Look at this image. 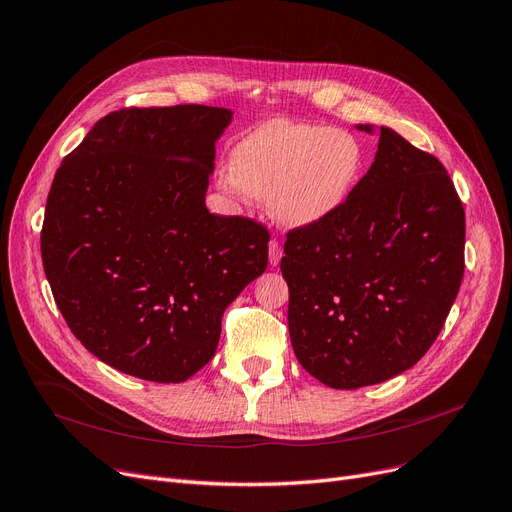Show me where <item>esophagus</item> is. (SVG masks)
Instances as JSON below:
<instances>
[{
  "label": "esophagus",
  "instance_id": "esophagus-1",
  "mask_svg": "<svg viewBox=\"0 0 512 512\" xmlns=\"http://www.w3.org/2000/svg\"><path fill=\"white\" fill-rule=\"evenodd\" d=\"M283 256V250H281V243L277 239H271L269 241V262L273 264V267H277L279 260Z\"/></svg>",
  "mask_w": 512,
  "mask_h": 512
}]
</instances>
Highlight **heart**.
Masks as SVG:
<instances>
[{"instance_id":"obj_1","label":"heart","mask_w":512,"mask_h":512,"mask_svg":"<svg viewBox=\"0 0 512 512\" xmlns=\"http://www.w3.org/2000/svg\"><path fill=\"white\" fill-rule=\"evenodd\" d=\"M365 168L359 138L342 128L273 119L245 134L231 151V191L267 199L285 227H309L349 199Z\"/></svg>"}]
</instances>
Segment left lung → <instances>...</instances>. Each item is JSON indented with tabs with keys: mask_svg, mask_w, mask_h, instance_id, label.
I'll return each mask as SVG.
<instances>
[{
	"mask_svg": "<svg viewBox=\"0 0 512 512\" xmlns=\"http://www.w3.org/2000/svg\"><path fill=\"white\" fill-rule=\"evenodd\" d=\"M464 233L443 163L380 128L376 159L349 199L285 235L290 340L304 370L353 391L416 365L458 296Z\"/></svg>",
	"mask_w": 512,
	"mask_h": 512,
	"instance_id": "8db88e82",
	"label": "left lung"
}]
</instances>
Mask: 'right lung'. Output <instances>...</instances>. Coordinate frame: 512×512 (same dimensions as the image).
I'll return each instance as SVG.
<instances>
[{"label": "right lung", "instance_id": "right-lung-1", "mask_svg": "<svg viewBox=\"0 0 512 512\" xmlns=\"http://www.w3.org/2000/svg\"><path fill=\"white\" fill-rule=\"evenodd\" d=\"M231 111L119 109L52 180L42 260L75 338L115 370L185 382L218 346L224 309L264 273L269 231L206 208Z\"/></svg>", "mask_w": 512, "mask_h": 512}]
</instances>
